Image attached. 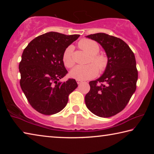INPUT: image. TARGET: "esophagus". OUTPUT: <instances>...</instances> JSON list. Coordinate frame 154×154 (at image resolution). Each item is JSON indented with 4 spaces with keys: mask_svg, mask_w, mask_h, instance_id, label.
Returning a JSON list of instances; mask_svg holds the SVG:
<instances>
[{
    "mask_svg": "<svg viewBox=\"0 0 154 154\" xmlns=\"http://www.w3.org/2000/svg\"><path fill=\"white\" fill-rule=\"evenodd\" d=\"M82 82H83V81H82V80H77V84H80V83H82Z\"/></svg>",
    "mask_w": 154,
    "mask_h": 154,
    "instance_id": "obj_1",
    "label": "esophagus"
}]
</instances>
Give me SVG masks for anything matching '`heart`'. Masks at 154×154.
Listing matches in <instances>:
<instances>
[{"instance_id": "1", "label": "heart", "mask_w": 154, "mask_h": 154, "mask_svg": "<svg viewBox=\"0 0 154 154\" xmlns=\"http://www.w3.org/2000/svg\"><path fill=\"white\" fill-rule=\"evenodd\" d=\"M78 46L83 51L90 54V58L86 66H77L70 72V76L77 80H88L95 77L98 73V69L100 71H104L107 66V58L103 54H99L100 46L96 41L88 38H83L80 40L78 43ZM72 50L73 48L69 46L65 49L62 55V62L64 66L67 68H71L75 64L72 57Z\"/></svg>"}]
</instances>
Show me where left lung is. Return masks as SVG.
Returning <instances> with one entry per match:
<instances>
[{"label": "left lung", "mask_w": 154, "mask_h": 154, "mask_svg": "<svg viewBox=\"0 0 154 154\" xmlns=\"http://www.w3.org/2000/svg\"><path fill=\"white\" fill-rule=\"evenodd\" d=\"M100 44L108 64L103 75L89 84L85 96L89 110L101 118H109L126 107L137 88L138 71L134 54L121 38L105 33L86 36Z\"/></svg>", "instance_id": "obj_1"}]
</instances>
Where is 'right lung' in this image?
<instances>
[{"instance_id":"add662e5","label":"right lung","mask_w":154,"mask_h":154,"mask_svg":"<svg viewBox=\"0 0 154 154\" xmlns=\"http://www.w3.org/2000/svg\"><path fill=\"white\" fill-rule=\"evenodd\" d=\"M79 36L49 32L34 38L23 51L19 64L20 86L30 105L40 113H58L77 88L75 79H60L68 72L62 62L64 51Z\"/></svg>"}]
</instances>
